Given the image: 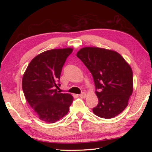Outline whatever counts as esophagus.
<instances>
[{"mask_svg": "<svg viewBox=\"0 0 152 152\" xmlns=\"http://www.w3.org/2000/svg\"><path fill=\"white\" fill-rule=\"evenodd\" d=\"M80 97V98H82V99H84L86 96V94L85 93V92H83V93H82L79 95Z\"/></svg>", "mask_w": 152, "mask_h": 152, "instance_id": "obj_1", "label": "esophagus"}]
</instances>
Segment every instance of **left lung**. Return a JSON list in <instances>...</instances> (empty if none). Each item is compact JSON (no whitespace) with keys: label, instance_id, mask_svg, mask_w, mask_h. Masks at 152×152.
Instances as JSON below:
<instances>
[{"label":"left lung","instance_id":"obj_1","mask_svg":"<svg viewBox=\"0 0 152 152\" xmlns=\"http://www.w3.org/2000/svg\"><path fill=\"white\" fill-rule=\"evenodd\" d=\"M93 76L99 104L92 109L96 116L111 119L127 107L133 93V72L114 50L96 47L81 48L76 53Z\"/></svg>","mask_w":152,"mask_h":152}]
</instances>
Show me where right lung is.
Returning a JSON list of instances; mask_svg holds the SVG:
<instances>
[{
	"label": "right lung",
	"mask_w": 152,
	"mask_h": 152,
	"mask_svg": "<svg viewBox=\"0 0 152 152\" xmlns=\"http://www.w3.org/2000/svg\"><path fill=\"white\" fill-rule=\"evenodd\" d=\"M73 48L53 49L39 53L31 61L22 79V88L28 103L39 119L53 123L70 109L73 96L57 88L61 69Z\"/></svg>",
	"instance_id": "obj_1"
}]
</instances>
